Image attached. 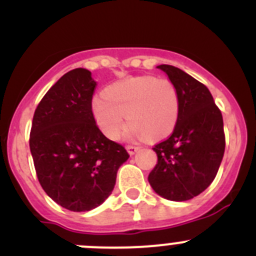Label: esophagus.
Returning a JSON list of instances; mask_svg holds the SVG:
<instances>
[{"label": "esophagus", "mask_w": 256, "mask_h": 256, "mask_svg": "<svg viewBox=\"0 0 256 256\" xmlns=\"http://www.w3.org/2000/svg\"><path fill=\"white\" fill-rule=\"evenodd\" d=\"M139 146H134V145H128V146H126V150H128L130 155H134L136 152H139Z\"/></svg>", "instance_id": "34e87169"}]
</instances>
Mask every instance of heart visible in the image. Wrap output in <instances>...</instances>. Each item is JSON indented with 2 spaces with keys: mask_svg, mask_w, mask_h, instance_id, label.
Returning a JSON list of instances; mask_svg holds the SVG:
<instances>
[{
  "mask_svg": "<svg viewBox=\"0 0 256 256\" xmlns=\"http://www.w3.org/2000/svg\"><path fill=\"white\" fill-rule=\"evenodd\" d=\"M93 118L106 138L117 140L128 122V138L158 140L176 126L180 98L176 84L166 78L138 76L104 88V97L90 104Z\"/></svg>",
  "mask_w": 256,
  "mask_h": 256,
  "instance_id": "obj_1",
  "label": "heart"
}]
</instances>
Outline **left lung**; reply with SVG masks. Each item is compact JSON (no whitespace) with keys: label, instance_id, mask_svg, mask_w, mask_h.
<instances>
[{"label":"left lung","instance_id":"8db88e82","mask_svg":"<svg viewBox=\"0 0 256 256\" xmlns=\"http://www.w3.org/2000/svg\"><path fill=\"white\" fill-rule=\"evenodd\" d=\"M156 68L176 84L180 110L170 138L152 148L158 164L148 180L160 197L182 202L214 182L225 152L224 120L206 86L173 66Z\"/></svg>","mask_w":256,"mask_h":256}]
</instances>
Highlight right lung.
<instances>
[{
	"label": "right lung",
	"mask_w": 256,
	"mask_h": 256,
	"mask_svg": "<svg viewBox=\"0 0 256 256\" xmlns=\"http://www.w3.org/2000/svg\"><path fill=\"white\" fill-rule=\"evenodd\" d=\"M96 84L84 68L66 73L42 97L31 125L30 152L40 184L74 212L104 204L130 156L96 125L90 110Z\"/></svg>",
	"instance_id": "obj_1"
}]
</instances>
